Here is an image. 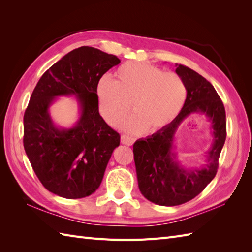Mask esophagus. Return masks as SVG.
Masks as SVG:
<instances>
[{
    "label": "esophagus",
    "mask_w": 252,
    "mask_h": 252,
    "mask_svg": "<svg viewBox=\"0 0 252 252\" xmlns=\"http://www.w3.org/2000/svg\"><path fill=\"white\" fill-rule=\"evenodd\" d=\"M134 141L135 140L133 138H131V136H128V135H125V134H123V135L121 136L122 144L128 145V146H130V145H132L134 143Z\"/></svg>",
    "instance_id": "obj_1"
}]
</instances>
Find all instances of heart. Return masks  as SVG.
<instances>
[{"instance_id":"1","label":"heart","mask_w":252,"mask_h":252,"mask_svg":"<svg viewBox=\"0 0 252 252\" xmlns=\"http://www.w3.org/2000/svg\"><path fill=\"white\" fill-rule=\"evenodd\" d=\"M116 78V81L108 78L98 81V106L106 122L116 125L126 116L131 103L133 113L120 125L128 132H156L177 118L185 104V83L175 72H164L146 63L128 62L118 68Z\"/></svg>"}]
</instances>
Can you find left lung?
Listing matches in <instances>:
<instances>
[{
	"instance_id": "left-lung-1",
	"label": "left lung",
	"mask_w": 252,
	"mask_h": 252,
	"mask_svg": "<svg viewBox=\"0 0 252 252\" xmlns=\"http://www.w3.org/2000/svg\"><path fill=\"white\" fill-rule=\"evenodd\" d=\"M187 89L184 106L171 123L147 139L133 144L134 164L141 193L152 203L177 206L192 200L216 177L219 158L226 140V113L215 87L201 74L184 65L175 69ZM204 113L211 121L214 142L208 164L201 170L182 168L172 151L174 134L181 122L192 113Z\"/></svg>"
}]
</instances>
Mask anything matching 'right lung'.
Wrapping results in <instances>:
<instances>
[{
    "mask_svg": "<svg viewBox=\"0 0 252 252\" xmlns=\"http://www.w3.org/2000/svg\"><path fill=\"white\" fill-rule=\"evenodd\" d=\"M120 59L100 49L82 46L53 64L37 82L24 113L23 144L43 186L65 199H82L101 185L120 134L98 112L96 86ZM77 97L81 108L72 128H58L49 107L57 96Z\"/></svg>",
    "mask_w": 252,
    "mask_h": 252,
    "instance_id": "right-lung-1",
    "label": "right lung"
}]
</instances>
